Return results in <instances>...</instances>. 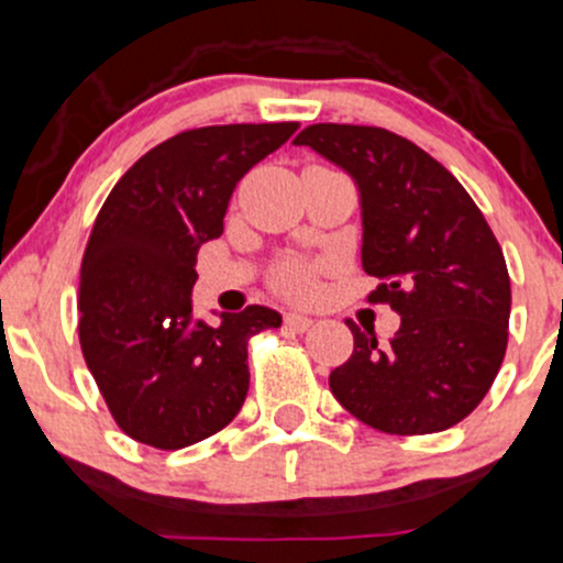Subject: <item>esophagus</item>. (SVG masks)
I'll list each match as a JSON object with an SVG mask.
<instances>
[{"label":"esophagus","instance_id":"1","mask_svg":"<svg viewBox=\"0 0 563 563\" xmlns=\"http://www.w3.org/2000/svg\"><path fill=\"white\" fill-rule=\"evenodd\" d=\"M283 327H286L288 331H307L312 327V318L299 316V312H286V318H283Z\"/></svg>","mask_w":563,"mask_h":563}]
</instances>
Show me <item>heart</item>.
<instances>
[{"instance_id":"obj_1","label":"heart","mask_w":563,"mask_h":563,"mask_svg":"<svg viewBox=\"0 0 563 563\" xmlns=\"http://www.w3.org/2000/svg\"><path fill=\"white\" fill-rule=\"evenodd\" d=\"M272 283H275V288L283 297L301 301L310 297L312 288H316V269L301 262H286L277 266Z\"/></svg>"}]
</instances>
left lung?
<instances>
[{"mask_svg": "<svg viewBox=\"0 0 563 563\" xmlns=\"http://www.w3.org/2000/svg\"><path fill=\"white\" fill-rule=\"evenodd\" d=\"M294 142L356 180L361 266L380 277L369 301L401 316L388 345L347 321L353 353L329 375L331 394L386 434L451 429L488 394L510 327V275L481 207L437 158L388 129L312 123Z\"/></svg>", "mask_w": 563, "mask_h": 563, "instance_id": "left-lung-1", "label": "left lung"}]
</instances>
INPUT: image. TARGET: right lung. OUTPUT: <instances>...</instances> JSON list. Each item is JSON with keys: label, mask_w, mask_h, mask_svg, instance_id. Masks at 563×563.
<instances>
[{"label": "right lung", "mask_w": 563, "mask_h": 563, "mask_svg": "<svg viewBox=\"0 0 563 563\" xmlns=\"http://www.w3.org/2000/svg\"><path fill=\"white\" fill-rule=\"evenodd\" d=\"M299 129L229 123L188 129L151 147L104 199L80 266L82 358L132 440L180 451L234 421L251 386L247 340L280 327L251 305L197 321V253L223 232L229 199L251 167Z\"/></svg>", "instance_id": "obj_1"}]
</instances>
